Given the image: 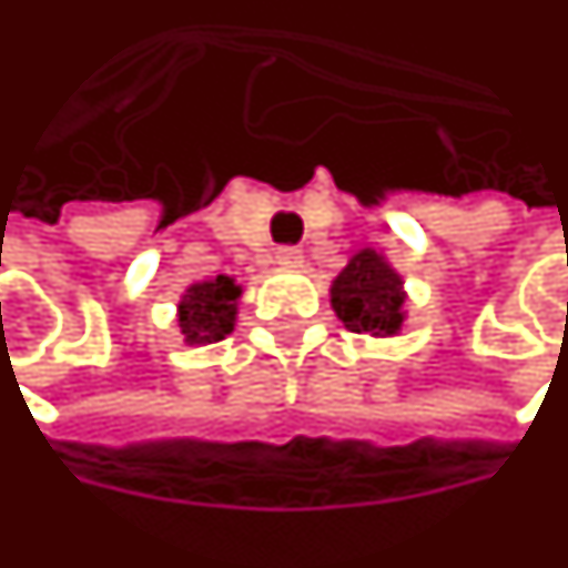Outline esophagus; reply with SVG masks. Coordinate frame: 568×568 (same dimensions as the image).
<instances>
[{
    "label": "esophagus",
    "mask_w": 568,
    "mask_h": 568,
    "mask_svg": "<svg viewBox=\"0 0 568 568\" xmlns=\"http://www.w3.org/2000/svg\"><path fill=\"white\" fill-rule=\"evenodd\" d=\"M276 261H280L283 267H301L304 252H301L297 245H280V248H276Z\"/></svg>",
    "instance_id": "esophagus-1"
}]
</instances>
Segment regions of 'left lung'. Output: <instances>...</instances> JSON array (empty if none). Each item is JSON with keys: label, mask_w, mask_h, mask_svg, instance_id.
<instances>
[{"label": "left lung", "mask_w": 568, "mask_h": 568, "mask_svg": "<svg viewBox=\"0 0 568 568\" xmlns=\"http://www.w3.org/2000/svg\"><path fill=\"white\" fill-rule=\"evenodd\" d=\"M332 307L351 332L394 335L403 325V280L375 252H359L332 285Z\"/></svg>", "instance_id": "left-lung-1"}]
</instances>
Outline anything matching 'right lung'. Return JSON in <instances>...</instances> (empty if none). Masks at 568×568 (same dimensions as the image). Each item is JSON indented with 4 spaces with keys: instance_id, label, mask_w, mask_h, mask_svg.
I'll return each instance as SVG.
<instances>
[{
    "instance_id": "add662e5",
    "label": "right lung",
    "mask_w": 568,
    "mask_h": 568,
    "mask_svg": "<svg viewBox=\"0 0 568 568\" xmlns=\"http://www.w3.org/2000/svg\"><path fill=\"white\" fill-rule=\"evenodd\" d=\"M243 288L230 276H217L212 283L190 285L187 295L178 307V323L187 344H212L233 332L236 323V301Z\"/></svg>"
}]
</instances>
